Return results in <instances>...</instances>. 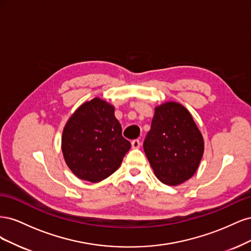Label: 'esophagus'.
Segmentation results:
<instances>
[{
    "mask_svg": "<svg viewBox=\"0 0 251 251\" xmlns=\"http://www.w3.org/2000/svg\"><path fill=\"white\" fill-rule=\"evenodd\" d=\"M131 143H132V148H133V149H139L140 146H141V143H140V141H139L138 139L132 140Z\"/></svg>",
    "mask_w": 251,
    "mask_h": 251,
    "instance_id": "obj_1",
    "label": "esophagus"
}]
</instances>
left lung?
Masks as SVG:
<instances>
[{
  "label": "left lung",
  "instance_id": "obj_1",
  "mask_svg": "<svg viewBox=\"0 0 251 251\" xmlns=\"http://www.w3.org/2000/svg\"><path fill=\"white\" fill-rule=\"evenodd\" d=\"M143 150L157 178L164 184L178 185L198 169L204 141L191 113L171 101L155 109Z\"/></svg>",
  "mask_w": 251,
  "mask_h": 251
}]
</instances>
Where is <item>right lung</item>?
<instances>
[{
    "label": "right lung",
    "instance_id": "1",
    "mask_svg": "<svg viewBox=\"0 0 251 251\" xmlns=\"http://www.w3.org/2000/svg\"><path fill=\"white\" fill-rule=\"evenodd\" d=\"M131 148L114 107L100 98L81 104L64 128L62 150L75 176L100 182L117 171Z\"/></svg>",
    "mask_w": 251,
    "mask_h": 251
}]
</instances>
